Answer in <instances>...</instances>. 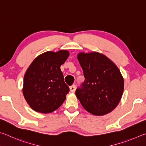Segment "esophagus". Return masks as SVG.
Listing matches in <instances>:
<instances>
[{"instance_id": "1", "label": "esophagus", "mask_w": 146, "mask_h": 146, "mask_svg": "<svg viewBox=\"0 0 146 146\" xmlns=\"http://www.w3.org/2000/svg\"><path fill=\"white\" fill-rule=\"evenodd\" d=\"M70 89L71 92L74 93V92H75V85H73V86H70Z\"/></svg>"}]
</instances>
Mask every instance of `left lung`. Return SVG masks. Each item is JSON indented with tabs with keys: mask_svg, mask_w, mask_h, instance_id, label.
<instances>
[{
	"mask_svg": "<svg viewBox=\"0 0 146 146\" xmlns=\"http://www.w3.org/2000/svg\"><path fill=\"white\" fill-rule=\"evenodd\" d=\"M85 80L76 96L86 111L102 116L117 107L122 98L123 79L113 62L97 52L80 53L77 56Z\"/></svg>",
	"mask_w": 146,
	"mask_h": 146,
	"instance_id": "8db88e82",
	"label": "left lung"
}]
</instances>
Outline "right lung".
Wrapping results in <instances>:
<instances>
[{
	"instance_id": "obj_1",
	"label": "right lung",
	"mask_w": 146,
	"mask_h": 146,
	"mask_svg": "<svg viewBox=\"0 0 146 146\" xmlns=\"http://www.w3.org/2000/svg\"><path fill=\"white\" fill-rule=\"evenodd\" d=\"M70 55L66 50L47 51L38 56L24 75L23 95L36 112L49 113L62 104L70 88L64 80L60 66Z\"/></svg>"
}]
</instances>
